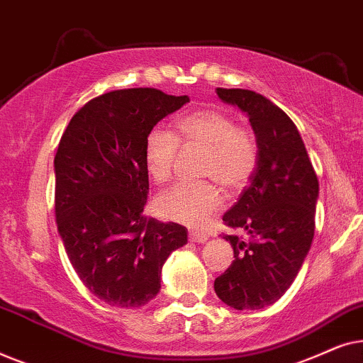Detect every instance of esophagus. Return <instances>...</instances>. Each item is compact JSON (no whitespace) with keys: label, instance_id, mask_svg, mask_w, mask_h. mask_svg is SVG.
Returning a JSON list of instances; mask_svg holds the SVG:
<instances>
[{"label":"esophagus","instance_id":"34e87169","mask_svg":"<svg viewBox=\"0 0 363 363\" xmlns=\"http://www.w3.org/2000/svg\"><path fill=\"white\" fill-rule=\"evenodd\" d=\"M190 240L193 242H205L208 240V235H205V233H200V231H190Z\"/></svg>","mask_w":363,"mask_h":363}]
</instances>
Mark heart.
<instances>
[{"label":"heart","instance_id":"obj_1","mask_svg":"<svg viewBox=\"0 0 363 363\" xmlns=\"http://www.w3.org/2000/svg\"><path fill=\"white\" fill-rule=\"evenodd\" d=\"M203 148L200 173L221 183L228 191L246 185L257 165V145L247 130L236 127L230 116L203 108L175 122V137L163 128H152L143 142V162L148 177L162 183L170 178L178 150ZM223 206V193L213 182H178L163 190L155 210L165 220L200 226Z\"/></svg>","mask_w":363,"mask_h":363}]
</instances>
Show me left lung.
<instances>
[{
    "label": "left lung",
    "mask_w": 363,
    "mask_h": 363,
    "mask_svg": "<svg viewBox=\"0 0 363 363\" xmlns=\"http://www.w3.org/2000/svg\"><path fill=\"white\" fill-rule=\"evenodd\" d=\"M218 97L250 118L257 165L240 200L223 216L246 238L225 235L235 261L215 292L236 311L274 304L289 289L311 250L319 182L294 122L269 99L247 89H216Z\"/></svg>",
    "instance_id": "obj_1"
}]
</instances>
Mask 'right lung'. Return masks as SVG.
Listing matches in <instances>:
<instances>
[{
	"instance_id": "right-lung-1",
	"label": "right lung",
	"mask_w": 363,
	"mask_h": 363,
	"mask_svg": "<svg viewBox=\"0 0 363 363\" xmlns=\"http://www.w3.org/2000/svg\"><path fill=\"white\" fill-rule=\"evenodd\" d=\"M188 96L125 89L87 102L71 118L54 157L56 221L84 286L108 306L135 309L160 291L167 257L186 245L178 223L147 220V133Z\"/></svg>"
}]
</instances>
